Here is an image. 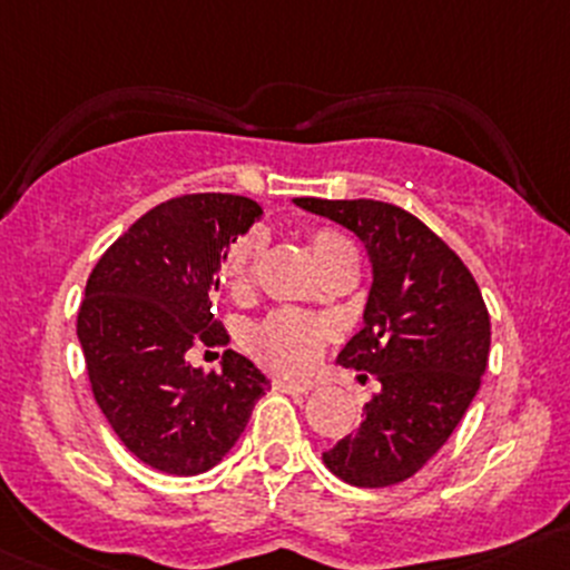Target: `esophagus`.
<instances>
[{
  "mask_svg": "<svg viewBox=\"0 0 570 570\" xmlns=\"http://www.w3.org/2000/svg\"><path fill=\"white\" fill-rule=\"evenodd\" d=\"M273 386L278 389V392H284V394H292V396H303V394H308V392H312V386H308V383L284 381V377H278V381H275Z\"/></svg>",
  "mask_w": 570,
  "mask_h": 570,
  "instance_id": "obj_1",
  "label": "esophagus"
}]
</instances>
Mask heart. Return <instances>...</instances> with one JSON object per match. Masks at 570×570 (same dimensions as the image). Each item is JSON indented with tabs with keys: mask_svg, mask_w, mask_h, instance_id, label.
I'll list each match as a JSON object with an SVG mask.
<instances>
[{
	"mask_svg": "<svg viewBox=\"0 0 570 570\" xmlns=\"http://www.w3.org/2000/svg\"><path fill=\"white\" fill-rule=\"evenodd\" d=\"M308 245H312L314 262H317L322 273L333 264L344 262V258H355L353 245L342 234L331 232V228H317V232L308 234ZM258 250H262L258 232H248L234 239L228 250L223 253L220 269H217L223 286H228L232 292L245 289ZM325 342L327 327L297 312L269 314L250 333V347L256 350L258 358L273 366V370L284 372V375H306V372H312L320 364Z\"/></svg>",
	"mask_w": 570,
	"mask_h": 570,
	"instance_id": "b5f03b06",
	"label": "heart"
}]
</instances>
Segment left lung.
Instances as JSON below:
<instances>
[{"label": "left lung", "mask_w": 570, "mask_h": 570, "mask_svg": "<svg viewBox=\"0 0 570 570\" xmlns=\"http://www.w3.org/2000/svg\"><path fill=\"white\" fill-rule=\"evenodd\" d=\"M295 204L350 228L372 262L364 327L338 364L375 375L381 392L358 433L322 461L350 485H396L446 444L480 389L491 350L485 301L461 256L411 212L370 198Z\"/></svg>", "instance_id": "1"}]
</instances>
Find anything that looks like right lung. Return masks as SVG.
<instances>
[{
	"label": "right lung",
	"mask_w": 570,
	"mask_h": 570,
	"mask_svg": "<svg viewBox=\"0 0 570 570\" xmlns=\"http://www.w3.org/2000/svg\"><path fill=\"white\" fill-rule=\"evenodd\" d=\"M262 217L243 195L170 198L131 223L90 273L77 314L90 389L126 450L165 474H204L228 455L269 389L226 350L220 372L189 350L226 344L212 314L223 253Z\"/></svg>",
	"instance_id": "1"
}]
</instances>
